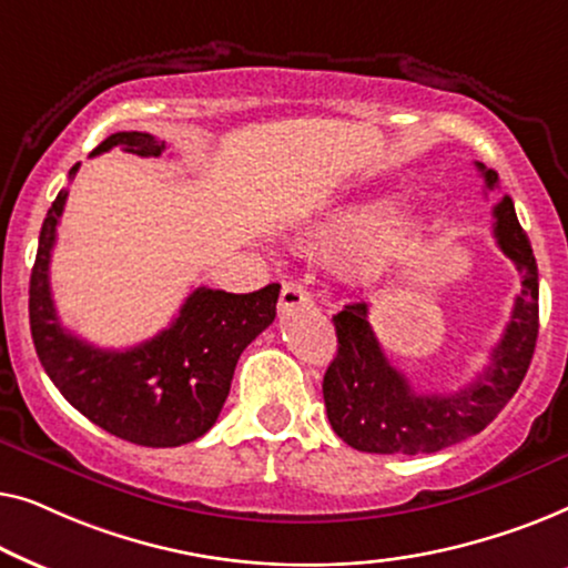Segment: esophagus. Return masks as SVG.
I'll use <instances>...</instances> for the list:
<instances>
[{
    "label": "esophagus",
    "mask_w": 568,
    "mask_h": 568,
    "mask_svg": "<svg viewBox=\"0 0 568 568\" xmlns=\"http://www.w3.org/2000/svg\"><path fill=\"white\" fill-rule=\"evenodd\" d=\"M313 305V294L307 292L305 284L300 282H286L282 286V297H278V310L282 313H292V310Z\"/></svg>",
    "instance_id": "1"
}]
</instances>
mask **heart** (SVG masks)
Returning a JSON list of instances; mask_svg holds the SVG:
<instances>
[{
	"label": "heart",
	"mask_w": 568,
	"mask_h": 568,
	"mask_svg": "<svg viewBox=\"0 0 568 568\" xmlns=\"http://www.w3.org/2000/svg\"><path fill=\"white\" fill-rule=\"evenodd\" d=\"M432 224L416 206H393L383 196L338 201L310 227L305 245L313 253L346 251V276L372 286L410 266L426 251Z\"/></svg>",
	"instance_id": "heart-1"
}]
</instances>
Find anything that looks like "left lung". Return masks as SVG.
Wrapping results in <instances>:
<instances>
[{
	"label": "left lung",
	"instance_id": "8db88e82",
	"mask_svg": "<svg viewBox=\"0 0 568 568\" xmlns=\"http://www.w3.org/2000/svg\"><path fill=\"white\" fill-rule=\"evenodd\" d=\"M476 168L486 189L499 185V175ZM494 237L523 278L515 310L494 346L491 362L476 379L455 393H416L408 377L387 362L364 302L346 305L333 315L338 354L323 377V398L333 432L359 453L429 455L484 432L511 400L527 375L538 341V263L515 204L504 196L494 206Z\"/></svg>",
	"mask_w": 568,
	"mask_h": 568
}]
</instances>
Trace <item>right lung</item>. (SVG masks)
I'll use <instances>...</instances> for the list:
<instances>
[{
	"label": "right lung",
	"mask_w": 568,
	"mask_h": 568,
	"mask_svg": "<svg viewBox=\"0 0 568 568\" xmlns=\"http://www.w3.org/2000/svg\"><path fill=\"white\" fill-rule=\"evenodd\" d=\"M113 146L160 158L165 142L144 131H119L92 154ZM80 162L69 170L74 178ZM67 191L45 214L30 274V333L45 375L59 393L113 437L142 447H181L204 437L230 395L240 354L276 317L278 284L251 294L199 286L165 331L134 348L111 352L69 333L53 307L49 263Z\"/></svg>",
	"instance_id": "obj_1"
}]
</instances>
